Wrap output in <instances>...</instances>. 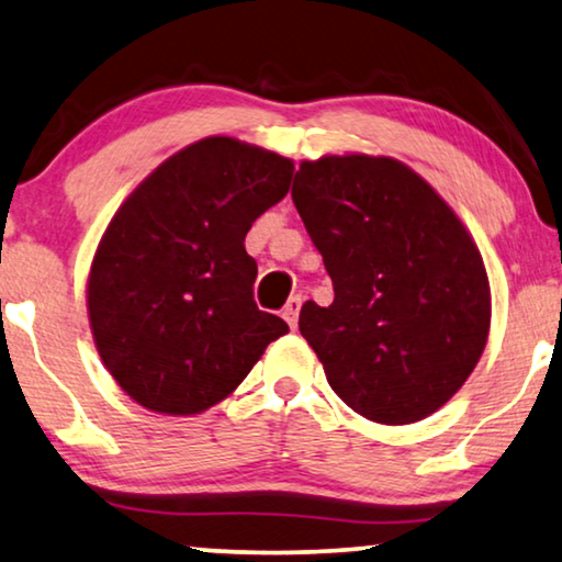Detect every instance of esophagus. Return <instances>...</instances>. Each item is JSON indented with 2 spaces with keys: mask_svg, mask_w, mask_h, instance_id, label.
<instances>
[{
  "mask_svg": "<svg viewBox=\"0 0 562 562\" xmlns=\"http://www.w3.org/2000/svg\"><path fill=\"white\" fill-rule=\"evenodd\" d=\"M299 310H302V296H291L286 306H283V312H281V317L286 319V325L291 329H294L296 322H299Z\"/></svg>",
  "mask_w": 562,
  "mask_h": 562,
  "instance_id": "esophagus-1",
  "label": "esophagus"
}]
</instances>
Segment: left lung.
I'll return each mask as SVG.
<instances>
[{
  "label": "left lung",
  "instance_id": "1",
  "mask_svg": "<svg viewBox=\"0 0 562 562\" xmlns=\"http://www.w3.org/2000/svg\"><path fill=\"white\" fill-rule=\"evenodd\" d=\"M333 279L299 333L329 386L379 425H412L458 394L486 348L491 286L452 206L402 160H302L291 189Z\"/></svg>",
  "mask_w": 562,
  "mask_h": 562
}]
</instances>
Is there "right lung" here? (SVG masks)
I'll return each instance as SVG.
<instances>
[{"mask_svg": "<svg viewBox=\"0 0 562 562\" xmlns=\"http://www.w3.org/2000/svg\"><path fill=\"white\" fill-rule=\"evenodd\" d=\"M294 160L212 135L166 158L120 204L87 279L99 358L145 409L191 417L240 386L289 333L252 302L245 235L289 194Z\"/></svg>", "mask_w": 562, "mask_h": 562, "instance_id": "1", "label": "right lung"}]
</instances>
